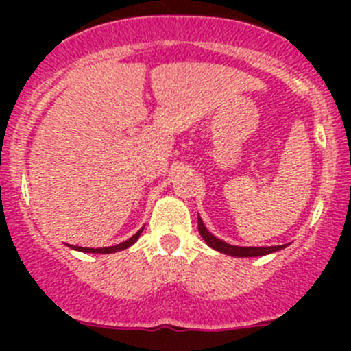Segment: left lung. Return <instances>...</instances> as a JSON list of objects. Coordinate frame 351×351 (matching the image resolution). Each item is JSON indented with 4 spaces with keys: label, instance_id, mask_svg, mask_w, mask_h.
Wrapping results in <instances>:
<instances>
[{
    "label": "left lung",
    "instance_id": "8db88e82",
    "mask_svg": "<svg viewBox=\"0 0 351 351\" xmlns=\"http://www.w3.org/2000/svg\"><path fill=\"white\" fill-rule=\"evenodd\" d=\"M198 232L204 238V241L208 244L210 247H214L215 251L224 254H231V256L236 258H251V256H265V254L275 253L278 250H284L287 244H280V246H265V247H256V246H232V244L222 241V239L215 238L214 234L208 232V229L205 228L202 219L198 217Z\"/></svg>",
    "mask_w": 351,
    "mask_h": 351
}]
</instances>
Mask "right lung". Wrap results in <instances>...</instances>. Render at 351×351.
I'll return each instance as SVG.
<instances>
[{
	"instance_id": "add662e5",
	"label": "right lung",
	"mask_w": 351,
	"mask_h": 351,
	"mask_svg": "<svg viewBox=\"0 0 351 351\" xmlns=\"http://www.w3.org/2000/svg\"><path fill=\"white\" fill-rule=\"evenodd\" d=\"M143 229L144 228H141L139 231H137L136 234L132 236V238H129V239H127V241H123V243H120V244H115V246L97 247V250H95V247H81V246H71V247H73V250H76V251H83V253H101V254L117 253V251L127 250V247H129V246H132V244L136 243L137 239H139V236H141V232H143Z\"/></svg>"
}]
</instances>
